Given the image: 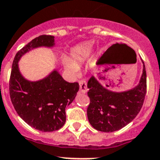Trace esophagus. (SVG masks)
I'll return each mask as SVG.
<instances>
[{"mask_svg":"<svg viewBox=\"0 0 160 160\" xmlns=\"http://www.w3.org/2000/svg\"><path fill=\"white\" fill-rule=\"evenodd\" d=\"M80 92L83 94L87 93L88 92L87 82L85 81L84 80H80Z\"/></svg>","mask_w":160,"mask_h":160,"instance_id":"esophagus-1","label":"esophagus"}]
</instances>
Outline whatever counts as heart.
Segmentation results:
<instances>
[{
	"label": "heart",
	"mask_w": 160,
	"mask_h": 160,
	"mask_svg": "<svg viewBox=\"0 0 160 160\" xmlns=\"http://www.w3.org/2000/svg\"><path fill=\"white\" fill-rule=\"evenodd\" d=\"M93 49V44L85 42L77 45L70 51L69 61L65 60L63 65L65 69L72 76H77L79 72L80 65L88 59Z\"/></svg>",
	"instance_id": "heart-1"
}]
</instances>
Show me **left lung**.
Returning <instances> with one entry per match:
<instances>
[{"instance_id": "obj_1", "label": "left lung", "mask_w": 160, "mask_h": 160, "mask_svg": "<svg viewBox=\"0 0 160 160\" xmlns=\"http://www.w3.org/2000/svg\"><path fill=\"white\" fill-rule=\"evenodd\" d=\"M140 81L135 88L125 92H113L102 86L95 77L88 82L90 104L87 114L89 122L96 130L105 132L118 131L130 123L144 103L147 89L144 62Z\"/></svg>"}]
</instances>
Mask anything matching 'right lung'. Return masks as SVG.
<instances>
[{
    "label": "right lung",
    "instance_id": "1",
    "mask_svg": "<svg viewBox=\"0 0 160 160\" xmlns=\"http://www.w3.org/2000/svg\"><path fill=\"white\" fill-rule=\"evenodd\" d=\"M54 46L52 35H40L31 40L16 54L10 76V98L18 115L42 132L58 130L65 125V107L75 99L80 86L65 81L57 69L41 80L31 81L22 75L18 62L34 49Z\"/></svg>",
    "mask_w": 160,
    "mask_h": 160
}]
</instances>
